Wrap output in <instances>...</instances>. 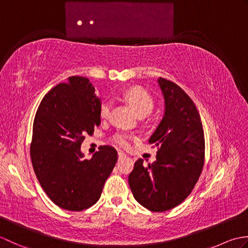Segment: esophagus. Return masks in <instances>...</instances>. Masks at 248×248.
Segmentation results:
<instances>
[{"label":"esophagus","instance_id":"34e87169","mask_svg":"<svg viewBox=\"0 0 248 248\" xmlns=\"http://www.w3.org/2000/svg\"><path fill=\"white\" fill-rule=\"evenodd\" d=\"M125 157H127V155H125L124 152H121V151L118 152V159L119 160H124V159H125Z\"/></svg>","mask_w":248,"mask_h":248}]
</instances>
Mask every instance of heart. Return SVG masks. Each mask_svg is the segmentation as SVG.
Here are the masks:
<instances>
[{
  "label": "heart",
  "instance_id": "b5f03b06",
  "mask_svg": "<svg viewBox=\"0 0 248 248\" xmlns=\"http://www.w3.org/2000/svg\"><path fill=\"white\" fill-rule=\"evenodd\" d=\"M124 97L129 102V104L134 108L140 117H145L152 112L155 108V101L146 89L141 87H131L124 93ZM110 102L103 101L100 107V116L101 118L105 119L108 117L110 112ZM130 139L131 136L124 132H117L113 138V143L119 146L120 148H129L130 147Z\"/></svg>",
  "mask_w": 248,
  "mask_h": 248
}]
</instances>
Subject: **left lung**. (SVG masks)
<instances>
[{"label": "left lung", "mask_w": 248, "mask_h": 248, "mask_svg": "<svg viewBox=\"0 0 248 248\" xmlns=\"http://www.w3.org/2000/svg\"><path fill=\"white\" fill-rule=\"evenodd\" d=\"M159 85L165 99V115L149 140L156 147V161L145 166L135 162L129 186L136 202L152 212H165L192 193L204 164V134L192 99L176 83L164 78Z\"/></svg>", "instance_id": "left-lung-1"}]
</instances>
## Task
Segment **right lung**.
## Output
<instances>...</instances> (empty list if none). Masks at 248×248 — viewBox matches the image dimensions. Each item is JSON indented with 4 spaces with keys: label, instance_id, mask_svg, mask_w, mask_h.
Segmentation results:
<instances>
[{
    "label": "right lung",
    "instance_id": "obj_1",
    "mask_svg": "<svg viewBox=\"0 0 248 248\" xmlns=\"http://www.w3.org/2000/svg\"><path fill=\"white\" fill-rule=\"evenodd\" d=\"M101 101L88 78L70 77L41 100L34 118L31 160L48 197L68 211H83L96 203L117 162V151L100 146L83 160L85 135L100 124Z\"/></svg>",
    "mask_w": 248,
    "mask_h": 248
}]
</instances>
